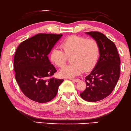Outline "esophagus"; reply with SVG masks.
<instances>
[{"label": "esophagus", "mask_w": 131, "mask_h": 131, "mask_svg": "<svg viewBox=\"0 0 131 131\" xmlns=\"http://www.w3.org/2000/svg\"><path fill=\"white\" fill-rule=\"evenodd\" d=\"M70 80H71V81H74V82H79V81H80V80H79V79H73V78H70Z\"/></svg>", "instance_id": "esophagus-1"}]
</instances>
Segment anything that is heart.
<instances>
[{"mask_svg":"<svg viewBox=\"0 0 131 131\" xmlns=\"http://www.w3.org/2000/svg\"><path fill=\"white\" fill-rule=\"evenodd\" d=\"M61 49L55 48L51 50L49 58L55 66L61 67L66 64L67 57H71L70 65L60 70V75L64 78H73L80 75L84 70H92L97 63L100 54L97 42L93 39L72 35L61 43Z\"/></svg>","mask_w":131,"mask_h":131,"instance_id":"b5f03b06","label":"heart"}]
</instances>
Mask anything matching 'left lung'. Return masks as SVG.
<instances>
[{
    "label": "left lung",
    "mask_w": 131,
    "mask_h": 131,
    "mask_svg": "<svg viewBox=\"0 0 131 131\" xmlns=\"http://www.w3.org/2000/svg\"><path fill=\"white\" fill-rule=\"evenodd\" d=\"M86 34L97 42L100 56L93 70L85 77L86 87L80 96L86 101L97 102L114 90L119 78L121 61L115 44L106 36L99 32Z\"/></svg>",
    "instance_id": "obj_1"
}]
</instances>
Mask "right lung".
<instances>
[{
    "instance_id": "right-lung-1",
    "label": "right lung",
    "mask_w": 131,
    "mask_h": 131,
    "mask_svg": "<svg viewBox=\"0 0 131 131\" xmlns=\"http://www.w3.org/2000/svg\"><path fill=\"white\" fill-rule=\"evenodd\" d=\"M62 34H39L19 45L14 57L15 78L23 93L38 103L56 96L63 79L49 78L57 70L48 57Z\"/></svg>"
}]
</instances>
